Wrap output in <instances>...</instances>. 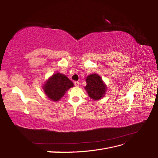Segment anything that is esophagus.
Listing matches in <instances>:
<instances>
[{
  "instance_id": "34e87169",
  "label": "esophagus",
  "mask_w": 158,
  "mask_h": 158,
  "mask_svg": "<svg viewBox=\"0 0 158 158\" xmlns=\"http://www.w3.org/2000/svg\"><path fill=\"white\" fill-rule=\"evenodd\" d=\"M74 84H75V85L76 87H79V83L78 81H75V83H74Z\"/></svg>"
}]
</instances>
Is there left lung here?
Here are the masks:
<instances>
[{"label":"left lung","mask_w":158,"mask_h":158,"mask_svg":"<svg viewBox=\"0 0 158 158\" xmlns=\"http://www.w3.org/2000/svg\"><path fill=\"white\" fill-rule=\"evenodd\" d=\"M85 89L90 98L96 100L102 98L106 92V87L99 75L97 74L89 75L87 77Z\"/></svg>","instance_id":"1"}]
</instances>
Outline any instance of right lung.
<instances>
[{
    "mask_svg": "<svg viewBox=\"0 0 158 158\" xmlns=\"http://www.w3.org/2000/svg\"><path fill=\"white\" fill-rule=\"evenodd\" d=\"M73 87L70 80L61 73H57L48 79L43 86L45 93L53 101L58 100L64 95L66 91Z\"/></svg>",
    "mask_w": 158,
    "mask_h": 158,
    "instance_id": "obj_1",
    "label": "right lung"
}]
</instances>
